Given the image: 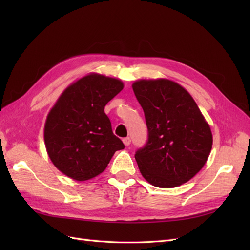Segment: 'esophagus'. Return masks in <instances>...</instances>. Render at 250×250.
<instances>
[{
  "label": "esophagus",
  "instance_id": "obj_1",
  "mask_svg": "<svg viewBox=\"0 0 250 250\" xmlns=\"http://www.w3.org/2000/svg\"><path fill=\"white\" fill-rule=\"evenodd\" d=\"M130 142H131L130 138H124L123 139V143H124L125 146H129L130 145Z\"/></svg>",
  "mask_w": 250,
  "mask_h": 250
}]
</instances>
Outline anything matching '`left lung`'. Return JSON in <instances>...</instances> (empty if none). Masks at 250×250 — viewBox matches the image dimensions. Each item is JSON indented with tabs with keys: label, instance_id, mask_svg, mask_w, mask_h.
<instances>
[{
	"label": "left lung",
	"instance_id": "1",
	"mask_svg": "<svg viewBox=\"0 0 250 250\" xmlns=\"http://www.w3.org/2000/svg\"><path fill=\"white\" fill-rule=\"evenodd\" d=\"M133 92L145 112L146 146L134 157L150 185H184L206 165L213 145L210 127L188 90L166 78L140 79Z\"/></svg>",
	"mask_w": 250,
	"mask_h": 250
}]
</instances>
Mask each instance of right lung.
I'll return each mask as SVG.
<instances>
[{"mask_svg":"<svg viewBox=\"0 0 250 250\" xmlns=\"http://www.w3.org/2000/svg\"><path fill=\"white\" fill-rule=\"evenodd\" d=\"M123 87L120 79L89 73L71 83L50 109L44 145L53 165L67 177L92 179L106 169L116 151L124 149L104 112Z\"/></svg>","mask_w":250,"mask_h":250,"instance_id":"add662e5","label":"right lung"}]
</instances>
